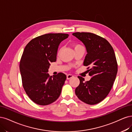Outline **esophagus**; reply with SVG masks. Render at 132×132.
Here are the masks:
<instances>
[{
	"instance_id": "1",
	"label": "esophagus",
	"mask_w": 132,
	"mask_h": 132,
	"mask_svg": "<svg viewBox=\"0 0 132 132\" xmlns=\"http://www.w3.org/2000/svg\"><path fill=\"white\" fill-rule=\"evenodd\" d=\"M73 77H74V76L72 75H67V79H70L72 78H73Z\"/></svg>"
}]
</instances>
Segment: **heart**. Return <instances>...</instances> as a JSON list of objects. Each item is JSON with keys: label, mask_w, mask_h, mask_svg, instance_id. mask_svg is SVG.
<instances>
[{"label": "heart", "mask_w": 132, "mask_h": 132, "mask_svg": "<svg viewBox=\"0 0 132 132\" xmlns=\"http://www.w3.org/2000/svg\"><path fill=\"white\" fill-rule=\"evenodd\" d=\"M73 46L74 49H75V48H76L79 47V46H81V45H80V44H73ZM59 53H60V52H59L58 55H59Z\"/></svg>", "instance_id": "obj_1"}]
</instances>
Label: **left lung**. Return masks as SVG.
Here are the masks:
<instances>
[{
    "mask_svg": "<svg viewBox=\"0 0 132 132\" xmlns=\"http://www.w3.org/2000/svg\"><path fill=\"white\" fill-rule=\"evenodd\" d=\"M72 35L86 46L87 54L83 65L88 66L89 75L92 77L84 81L78 76L80 83L76 95L87 104H98L108 96L116 77L118 66L113 49L107 40L94 33L75 32Z\"/></svg>",
    "mask_w": 132,
    "mask_h": 132,
    "instance_id": "1",
    "label": "left lung"
}]
</instances>
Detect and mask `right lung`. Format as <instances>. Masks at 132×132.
I'll return each instance as SVG.
<instances>
[{
    "mask_svg": "<svg viewBox=\"0 0 132 132\" xmlns=\"http://www.w3.org/2000/svg\"><path fill=\"white\" fill-rule=\"evenodd\" d=\"M68 34L48 33L32 39L25 46L20 63L22 86L34 103L47 105L60 95L66 76L59 73L50 76L51 62L56 60L59 45L69 37Z\"/></svg>",
    "mask_w": 132,
    "mask_h": 132,
    "instance_id": "add662e5",
    "label": "right lung"
}]
</instances>
